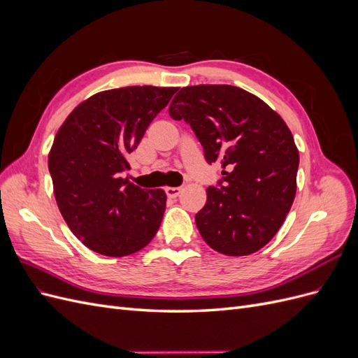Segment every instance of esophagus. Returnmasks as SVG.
I'll return each mask as SVG.
<instances>
[{"mask_svg":"<svg viewBox=\"0 0 358 358\" xmlns=\"http://www.w3.org/2000/svg\"><path fill=\"white\" fill-rule=\"evenodd\" d=\"M180 191H182V188H179V187H169V188H166V194H167V197H170V199H176L179 194H180Z\"/></svg>","mask_w":358,"mask_h":358,"instance_id":"1","label":"esophagus"}]
</instances>
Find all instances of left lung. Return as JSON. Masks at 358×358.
Instances as JSON below:
<instances>
[{"label": "left lung", "instance_id": "8db88e82", "mask_svg": "<svg viewBox=\"0 0 358 358\" xmlns=\"http://www.w3.org/2000/svg\"><path fill=\"white\" fill-rule=\"evenodd\" d=\"M169 115L183 119L222 178L208 188L197 229L215 251L254 254L284 224L296 197L299 150L284 119L258 96L231 85L182 88Z\"/></svg>", "mask_w": 358, "mask_h": 358}]
</instances>
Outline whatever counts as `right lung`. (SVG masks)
<instances>
[{"label": "right lung", "mask_w": 358, "mask_h": 358, "mask_svg": "<svg viewBox=\"0 0 358 358\" xmlns=\"http://www.w3.org/2000/svg\"><path fill=\"white\" fill-rule=\"evenodd\" d=\"M178 88L127 86L92 95L58 129L48 166L62 218L91 251L125 257L157 234L166 192L124 179L127 155Z\"/></svg>", "instance_id": "1"}]
</instances>
